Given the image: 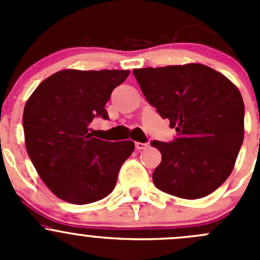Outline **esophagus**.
<instances>
[{"label": "esophagus", "instance_id": "1", "mask_svg": "<svg viewBox=\"0 0 260 260\" xmlns=\"http://www.w3.org/2000/svg\"><path fill=\"white\" fill-rule=\"evenodd\" d=\"M147 146H148V145H147V143L136 142V149H137V151H141V149H145Z\"/></svg>", "mask_w": 260, "mask_h": 260}]
</instances>
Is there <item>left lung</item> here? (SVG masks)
Wrapping results in <instances>:
<instances>
[{
  "mask_svg": "<svg viewBox=\"0 0 260 260\" xmlns=\"http://www.w3.org/2000/svg\"><path fill=\"white\" fill-rule=\"evenodd\" d=\"M133 75L147 102L177 132L172 142H151L162 154L154 186L188 200L214 192L232 174L244 140L240 91L203 64L135 69Z\"/></svg>",
  "mask_w": 260,
  "mask_h": 260,
  "instance_id": "left-lung-1",
  "label": "left lung"
}]
</instances>
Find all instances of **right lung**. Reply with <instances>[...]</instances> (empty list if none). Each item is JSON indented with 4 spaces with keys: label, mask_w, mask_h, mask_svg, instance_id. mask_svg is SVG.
Segmentation results:
<instances>
[{
    "label": "right lung",
    "mask_w": 260,
    "mask_h": 260,
    "mask_svg": "<svg viewBox=\"0 0 260 260\" xmlns=\"http://www.w3.org/2000/svg\"><path fill=\"white\" fill-rule=\"evenodd\" d=\"M129 70H61L46 78L26 102V149L39 176L61 200L95 203L108 196L132 141L94 138L89 124L108 119L107 102Z\"/></svg>",
    "instance_id": "add662e5"
}]
</instances>
